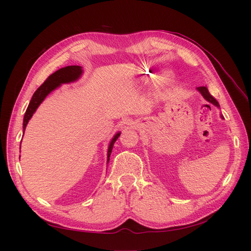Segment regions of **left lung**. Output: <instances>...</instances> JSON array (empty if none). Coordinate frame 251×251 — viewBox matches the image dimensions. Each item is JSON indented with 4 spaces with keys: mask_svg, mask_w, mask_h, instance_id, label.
Here are the masks:
<instances>
[{
    "mask_svg": "<svg viewBox=\"0 0 251 251\" xmlns=\"http://www.w3.org/2000/svg\"><path fill=\"white\" fill-rule=\"evenodd\" d=\"M197 90L199 91V92L202 94V96L205 98V100H206L208 102H210V103H212L214 105H216V107H220L219 105V102L217 101V100L216 98H214L212 97L210 94H209V92H208V90H207V88L206 87H198L197 88ZM221 117L223 118V116L221 115Z\"/></svg>",
    "mask_w": 251,
    "mask_h": 251,
    "instance_id": "obj_1",
    "label": "left lung"
}]
</instances>
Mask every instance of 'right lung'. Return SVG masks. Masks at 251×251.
Returning <instances> with one entry per match:
<instances>
[{"label": "right lung", "mask_w": 251, "mask_h": 251, "mask_svg": "<svg viewBox=\"0 0 251 251\" xmlns=\"http://www.w3.org/2000/svg\"><path fill=\"white\" fill-rule=\"evenodd\" d=\"M81 74H82V68L80 66H67L65 68H62V69L57 70L53 74H51L50 76L44 81L43 85L35 91L31 100L29 102V105L24 116V121H23V133L25 132L27 124L29 123L30 118L32 117L34 112L36 111L37 108H39V105L43 102L45 98L47 97V95L51 93L53 90L58 88L60 85H63V83H69V82L77 80L81 76ZM119 136H120V133H117L112 138L109 144L107 162H109L110 160V155L112 153L113 146L114 143H115V141L118 139Z\"/></svg>", "instance_id": "right-lung-1"}]
</instances>
